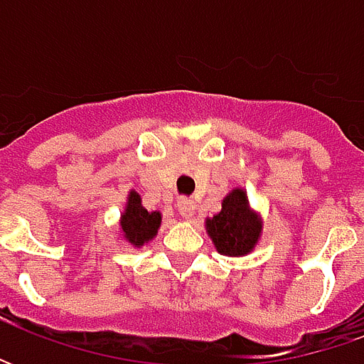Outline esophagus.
Instances as JSON below:
<instances>
[{
  "label": "esophagus",
  "mask_w": 364,
  "mask_h": 364,
  "mask_svg": "<svg viewBox=\"0 0 364 364\" xmlns=\"http://www.w3.org/2000/svg\"><path fill=\"white\" fill-rule=\"evenodd\" d=\"M194 210H196V203H194L192 198H180V200H178V213L184 218L192 217Z\"/></svg>",
  "instance_id": "esophagus-1"
}]
</instances>
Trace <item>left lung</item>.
I'll list each match as a JSON object with an SVG mask.
<instances>
[{
  "label": "left lung",
  "mask_w": 364,
  "mask_h": 364,
  "mask_svg": "<svg viewBox=\"0 0 364 364\" xmlns=\"http://www.w3.org/2000/svg\"><path fill=\"white\" fill-rule=\"evenodd\" d=\"M206 231L218 253L245 255L257 243L261 223L249 210L247 194L237 188L223 200V210L217 217L206 220Z\"/></svg>",
  "instance_id": "8db88e82"
}]
</instances>
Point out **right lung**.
Returning a JSON list of instances; mask_svg holds the SVG:
<instances>
[{
  "instance_id": "add662e5",
  "label": "right lung",
  "mask_w": 364,
  "mask_h": 364,
  "mask_svg": "<svg viewBox=\"0 0 364 364\" xmlns=\"http://www.w3.org/2000/svg\"><path fill=\"white\" fill-rule=\"evenodd\" d=\"M160 223V213H147L146 208L141 206L139 194L132 192L129 200H127V208H125V213L121 217V229H123L125 239L135 247L147 243L158 232Z\"/></svg>"
}]
</instances>
